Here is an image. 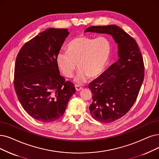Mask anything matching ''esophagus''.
I'll return each instance as SVG.
<instances>
[{
	"instance_id": "1",
	"label": "esophagus",
	"mask_w": 159,
	"mask_h": 159,
	"mask_svg": "<svg viewBox=\"0 0 159 159\" xmlns=\"http://www.w3.org/2000/svg\"><path fill=\"white\" fill-rule=\"evenodd\" d=\"M75 90L77 91H81L82 89V88L81 86H80V85H76L75 86Z\"/></svg>"
}]
</instances>
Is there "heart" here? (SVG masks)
Masks as SVG:
<instances>
[{"mask_svg": "<svg viewBox=\"0 0 159 159\" xmlns=\"http://www.w3.org/2000/svg\"><path fill=\"white\" fill-rule=\"evenodd\" d=\"M111 52V43L105 37L97 39L80 36L70 42L67 52L61 51L57 55V62L65 76L71 78L78 67L74 79L81 85L91 76L97 78L103 72Z\"/></svg>", "mask_w": 159, "mask_h": 159, "instance_id": "b5f03b06", "label": "heart"}]
</instances>
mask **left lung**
Returning <instances> with one entry per match:
<instances>
[{
	"label": "left lung",
	"instance_id": "left-lung-1",
	"mask_svg": "<svg viewBox=\"0 0 159 159\" xmlns=\"http://www.w3.org/2000/svg\"><path fill=\"white\" fill-rule=\"evenodd\" d=\"M91 32L111 35L118 47V60L89 85L93 95L91 116L111 123L127 113L134 104L144 79L143 57L136 40L117 25L91 26Z\"/></svg>",
	"mask_w": 159,
	"mask_h": 159
}]
</instances>
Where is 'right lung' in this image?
Returning <instances> with one entry per match:
<instances>
[{"label":"right lung","mask_w":159,"mask_h":159,"mask_svg":"<svg viewBox=\"0 0 159 159\" xmlns=\"http://www.w3.org/2000/svg\"><path fill=\"white\" fill-rule=\"evenodd\" d=\"M69 32L49 28L21 48L16 60L14 88L23 109L34 119L50 123L64 114L75 93L74 85L60 75L57 55Z\"/></svg>","instance_id":"right-lung-1"}]
</instances>
